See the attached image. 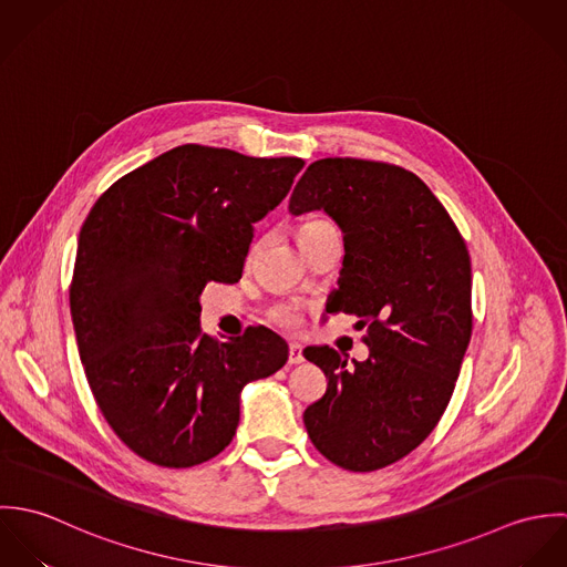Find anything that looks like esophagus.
I'll list each match as a JSON object with an SVG mask.
<instances>
[{"label":"esophagus","mask_w":567,"mask_h":567,"mask_svg":"<svg viewBox=\"0 0 567 567\" xmlns=\"http://www.w3.org/2000/svg\"><path fill=\"white\" fill-rule=\"evenodd\" d=\"M306 358H303V349L299 342H290L288 347V364H301Z\"/></svg>","instance_id":"esophagus-1"}]
</instances>
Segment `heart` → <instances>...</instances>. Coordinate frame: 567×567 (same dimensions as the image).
<instances>
[{"instance_id":"obj_1","label":"heart","mask_w":567,"mask_h":567,"mask_svg":"<svg viewBox=\"0 0 567 567\" xmlns=\"http://www.w3.org/2000/svg\"><path fill=\"white\" fill-rule=\"evenodd\" d=\"M327 229H333V225H331V223H324V220L306 223V225L301 227V231H299L301 248L310 243L315 236L323 234ZM268 317H270L272 323L281 324V327H297V324L301 323V308H299L297 303H279V306H275V308L270 310Z\"/></svg>"}]
</instances>
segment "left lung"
<instances>
[{"mask_svg": "<svg viewBox=\"0 0 567 567\" xmlns=\"http://www.w3.org/2000/svg\"><path fill=\"white\" fill-rule=\"evenodd\" d=\"M319 209L344 243L327 310L360 319L369 358L347 367L336 349L308 347L327 391L303 423L327 461L375 472L419 447L450 404L472 338L470 250L430 187L400 165L312 163L290 214Z\"/></svg>", "mask_w": 567, "mask_h": 567, "instance_id": "8db88e82", "label": "left lung"}]
</instances>
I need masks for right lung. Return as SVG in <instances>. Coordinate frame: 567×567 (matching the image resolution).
Wrapping results in <instances>:
<instances>
[{
	"mask_svg": "<svg viewBox=\"0 0 567 567\" xmlns=\"http://www.w3.org/2000/svg\"><path fill=\"white\" fill-rule=\"evenodd\" d=\"M297 157L176 146L117 178L79 238L70 308L84 375L113 432L162 467H194L236 436L240 393L279 371L288 344L266 327L200 333V292L236 284L252 225L290 192Z\"/></svg>",
	"mask_w": 567,
	"mask_h": 567,
	"instance_id": "right-lung-1",
	"label": "right lung"
}]
</instances>
